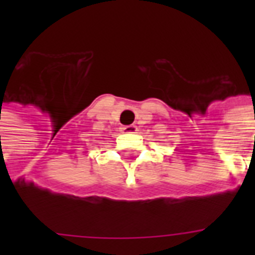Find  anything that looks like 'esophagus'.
<instances>
[{
	"mask_svg": "<svg viewBox=\"0 0 255 255\" xmlns=\"http://www.w3.org/2000/svg\"><path fill=\"white\" fill-rule=\"evenodd\" d=\"M122 131H123V133H136L137 127L133 126V124H131V126H124V127L122 128Z\"/></svg>",
	"mask_w": 255,
	"mask_h": 255,
	"instance_id": "esophagus-1",
	"label": "esophagus"
}]
</instances>
